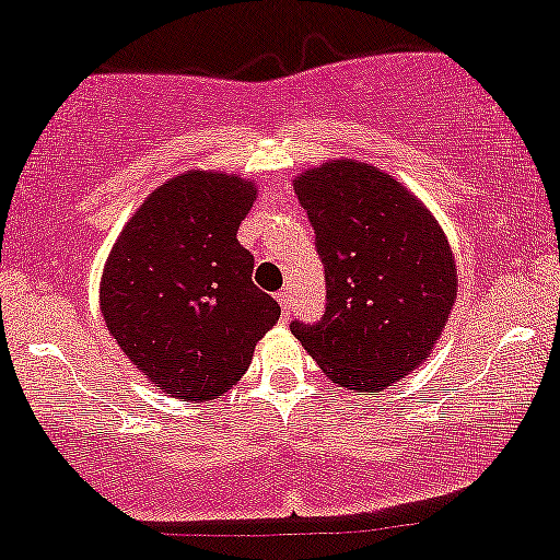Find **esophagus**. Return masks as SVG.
Returning a JSON list of instances; mask_svg holds the SVG:
<instances>
[{
  "instance_id": "34e87169",
  "label": "esophagus",
  "mask_w": 560,
  "mask_h": 560,
  "mask_svg": "<svg viewBox=\"0 0 560 560\" xmlns=\"http://www.w3.org/2000/svg\"><path fill=\"white\" fill-rule=\"evenodd\" d=\"M279 302H281V313H284V320H289V315H292V292H289V289H281Z\"/></svg>"
}]
</instances>
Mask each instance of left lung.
Here are the masks:
<instances>
[{"label": "left lung", "mask_w": 560, "mask_h": 560, "mask_svg": "<svg viewBox=\"0 0 560 560\" xmlns=\"http://www.w3.org/2000/svg\"><path fill=\"white\" fill-rule=\"evenodd\" d=\"M326 268V313L292 323L323 373L378 394L433 352L456 300V266L433 213L390 174L328 161L294 179Z\"/></svg>", "instance_id": "left-lung-1"}]
</instances>
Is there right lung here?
<instances>
[{"label": "right lung", "instance_id": "obj_1", "mask_svg": "<svg viewBox=\"0 0 560 560\" xmlns=\"http://www.w3.org/2000/svg\"><path fill=\"white\" fill-rule=\"evenodd\" d=\"M255 185L234 174L185 172L153 190L114 242L101 313L132 365L166 394L208 401L250 368L281 307L253 284L237 229Z\"/></svg>", "mask_w": 560, "mask_h": 560}]
</instances>
